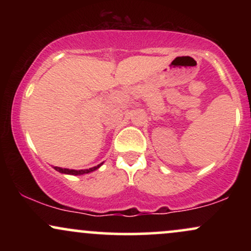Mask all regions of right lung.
Masks as SVG:
<instances>
[{
	"mask_svg": "<svg viewBox=\"0 0 251 251\" xmlns=\"http://www.w3.org/2000/svg\"><path fill=\"white\" fill-rule=\"evenodd\" d=\"M100 165L98 166H94V168H91L88 170H70V169H62V168H57L55 166V170L56 171L61 172V174H67V175H83V174H88V172H92L94 171V170H97L99 168Z\"/></svg>",
	"mask_w": 251,
	"mask_h": 251,
	"instance_id": "1",
	"label": "right lung"
}]
</instances>
